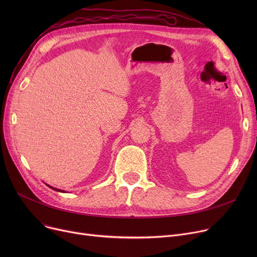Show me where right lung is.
Masks as SVG:
<instances>
[{"mask_svg": "<svg viewBox=\"0 0 257 257\" xmlns=\"http://www.w3.org/2000/svg\"><path fill=\"white\" fill-rule=\"evenodd\" d=\"M49 187H51V188H53V190H55V191H57V192H61V193H64V191H61V190H58V188H55V187H52V186H50V185H48Z\"/></svg>", "mask_w": 257, "mask_h": 257, "instance_id": "right-lung-1", "label": "right lung"}]
</instances>
